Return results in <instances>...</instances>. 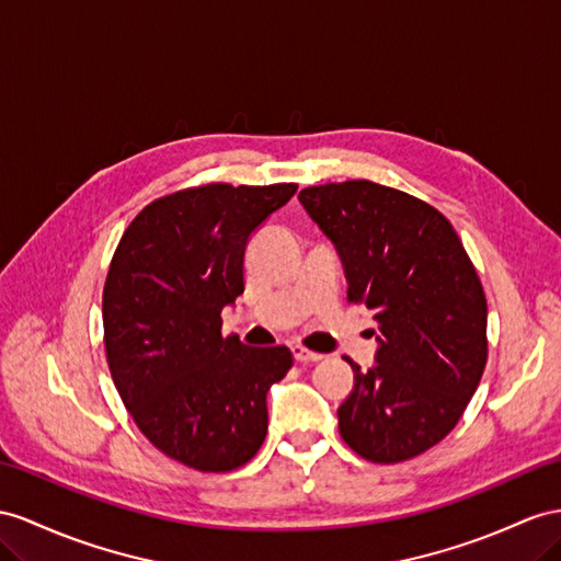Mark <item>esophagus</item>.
<instances>
[{
    "label": "esophagus",
    "instance_id": "esophagus-1",
    "mask_svg": "<svg viewBox=\"0 0 561 561\" xmlns=\"http://www.w3.org/2000/svg\"><path fill=\"white\" fill-rule=\"evenodd\" d=\"M291 351H294L296 363H320L322 360V353H312L306 346H294Z\"/></svg>",
    "mask_w": 561,
    "mask_h": 561
}]
</instances>
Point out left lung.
I'll list each match as a JSON object with an SVG mask.
<instances>
[{
	"label": "left lung",
	"instance_id": "1",
	"mask_svg": "<svg viewBox=\"0 0 561 561\" xmlns=\"http://www.w3.org/2000/svg\"><path fill=\"white\" fill-rule=\"evenodd\" d=\"M300 204L334 241L348 300L375 310L377 365L355 371L339 434L396 465L450 434L488 360V306L455 227L426 201L369 180L306 186Z\"/></svg>",
	"mask_w": 561,
	"mask_h": 561
}]
</instances>
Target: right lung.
<instances>
[{"instance_id": "1", "label": "right lung", "mask_w": 561, "mask_h": 561, "mask_svg": "<svg viewBox=\"0 0 561 561\" xmlns=\"http://www.w3.org/2000/svg\"><path fill=\"white\" fill-rule=\"evenodd\" d=\"M296 190L186 186L144 206L111 257L102 310L113 383L141 434L184 467L232 471L265 440V396L294 355L222 336L220 312L243 294L251 232Z\"/></svg>"}]
</instances>
